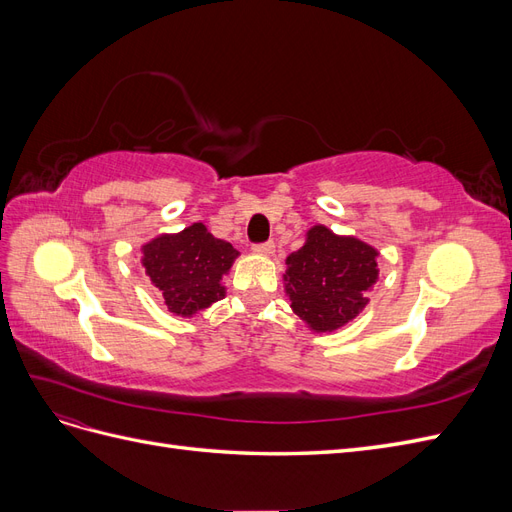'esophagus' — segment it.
<instances>
[{
    "mask_svg": "<svg viewBox=\"0 0 512 512\" xmlns=\"http://www.w3.org/2000/svg\"><path fill=\"white\" fill-rule=\"evenodd\" d=\"M254 252L258 256H271L275 252V243L273 241H267V243H260V245H254Z\"/></svg>",
    "mask_w": 512,
    "mask_h": 512,
    "instance_id": "obj_1",
    "label": "esophagus"
}]
</instances>
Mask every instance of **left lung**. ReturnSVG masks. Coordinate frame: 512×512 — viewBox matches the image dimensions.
Returning <instances> with one entry per match:
<instances>
[{
    "label": "left lung",
    "instance_id": "1",
    "mask_svg": "<svg viewBox=\"0 0 512 512\" xmlns=\"http://www.w3.org/2000/svg\"><path fill=\"white\" fill-rule=\"evenodd\" d=\"M380 252L354 237L316 224L286 258L284 292L294 316L312 333H335L359 316L380 280Z\"/></svg>",
    "mask_w": 512,
    "mask_h": 512
}]
</instances>
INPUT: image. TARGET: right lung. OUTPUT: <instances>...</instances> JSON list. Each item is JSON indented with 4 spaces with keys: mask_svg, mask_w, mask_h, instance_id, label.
I'll use <instances>...</instances> for the list:
<instances>
[{
    "mask_svg": "<svg viewBox=\"0 0 512 512\" xmlns=\"http://www.w3.org/2000/svg\"><path fill=\"white\" fill-rule=\"evenodd\" d=\"M141 265L156 286L168 312L194 318L226 297L228 275L239 252L228 241L215 239L203 222L179 232H162L141 245Z\"/></svg>",
    "mask_w": 512,
    "mask_h": 512,
    "instance_id": "add662e5",
    "label": "right lung"
}]
</instances>
